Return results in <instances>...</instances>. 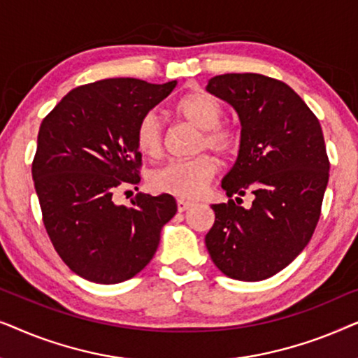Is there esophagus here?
<instances>
[{"mask_svg": "<svg viewBox=\"0 0 358 358\" xmlns=\"http://www.w3.org/2000/svg\"><path fill=\"white\" fill-rule=\"evenodd\" d=\"M194 203L187 202V200H178V210L179 212H185V210H189L190 207H192Z\"/></svg>", "mask_w": 358, "mask_h": 358, "instance_id": "1", "label": "esophagus"}]
</instances>
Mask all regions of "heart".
Wrapping results in <instances>:
<instances>
[{"instance_id":"heart-1","label":"heart","mask_w":358,"mask_h":358,"mask_svg":"<svg viewBox=\"0 0 358 358\" xmlns=\"http://www.w3.org/2000/svg\"><path fill=\"white\" fill-rule=\"evenodd\" d=\"M176 114L200 130L197 146L208 148L218 155H231L239 145L238 134L220 124L223 106L218 97L197 90L184 94L176 102ZM136 146L141 153L156 158L163 151V125L156 112L150 110L141 117L135 131ZM217 173V161L210 155L171 161L150 176L151 187L158 192L171 194L179 199H197Z\"/></svg>"}]
</instances>
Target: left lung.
Returning a JSON list of instances; mask_svg holds the SVG:
<instances>
[{"label": "left lung", "mask_w": 358, "mask_h": 358, "mask_svg": "<svg viewBox=\"0 0 358 358\" xmlns=\"http://www.w3.org/2000/svg\"><path fill=\"white\" fill-rule=\"evenodd\" d=\"M207 91L236 110L241 141L222 180L228 203L212 205L205 236L224 275L257 282L295 261L315 233L329 180L320 120L285 83L257 73L213 76ZM253 195L251 208L238 205Z\"/></svg>", "instance_id": "left-lung-1"}]
</instances>
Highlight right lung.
I'll list each match as a JSON object with an SVG mask.
<instances>
[{
    "label": "right lung",
    "instance_id": "1",
    "mask_svg": "<svg viewBox=\"0 0 358 358\" xmlns=\"http://www.w3.org/2000/svg\"><path fill=\"white\" fill-rule=\"evenodd\" d=\"M178 85L109 78L75 87L42 120L32 179L43 224L63 262L86 280L112 285L153 259L161 229L178 212L173 195H112L138 184L136 125Z\"/></svg>",
    "mask_w": 358,
    "mask_h": 358
}]
</instances>
